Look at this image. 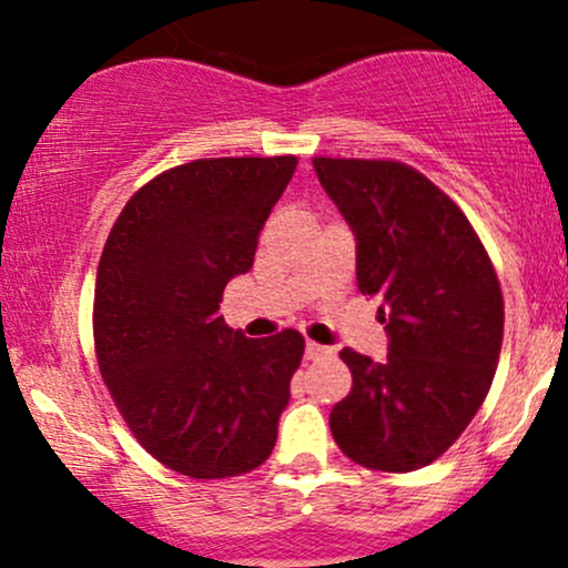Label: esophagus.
<instances>
[{
  "instance_id": "esophagus-1",
  "label": "esophagus",
  "mask_w": 568,
  "mask_h": 568,
  "mask_svg": "<svg viewBox=\"0 0 568 568\" xmlns=\"http://www.w3.org/2000/svg\"><path fill=\"white\" fill-rule=\"evenodd\" d=\"M329 354L333 352H329L327 346H322V343H314V341L305 343V359L316 362V359H324V356H329Z\"/></svg>"
}]
</instances>
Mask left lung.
Instances as JSON below:
<instances>
[{"label":"left lung","instance_id":"obj_1","mask_svg":"<svg viewBox=\"0 0 568 568\" xmlns=\"http://www.w3.org/2000/svg\"><path fill=\"white\" fill-rule=\"evenodd\" d=\"M356 239V284L381 301L388 356L343 348L354 386L329 413L352 462L413 473L443 456L494 381L505 333L499 278L462 209L394 161L314 158Z\"/></svg>","mask_w":568,"mask_h":568}]
</instances>
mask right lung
<instances>
[{"label": "right lung", "mask_w": 568, "mask_h": 568, "mask_svg": "<svg viewBox=\"0 0 568 568\" xmlns=\"http://www.w3.org/2000/svg\"><path fill=\"white\" fill-rule=\"evenodd\" d=\"M297 158H212L163 171L125 203L99 260L95 356L133 437L174 473L214 480L271 456L305 341L244 337L220 316L250 273Z\"/></svg>", "instance_id": "right-lung-1"}]
</instances>
